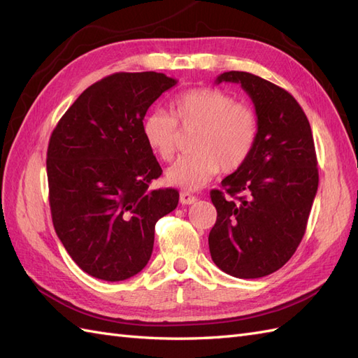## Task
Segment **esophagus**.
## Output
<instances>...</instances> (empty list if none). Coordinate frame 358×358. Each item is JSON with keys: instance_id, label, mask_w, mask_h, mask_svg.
Wrapping results in <instances>:
<instances>
[{"instance_id": "esophagus-1", "label": "esophagus", "mask_w": 358, "mask_h": 358, "mask_svg": "<svg viewBox=\"0 0 358 358\" xmlns=\"http://www.w3.org/2000/svg\"><path fill=\"white\" fill-rule=\"evenodd\" d=\"M196 201V196L192 195L190 192H181L180 194V203L185 204V206H189V204H194Z\"/></svg>"}]
</instances>
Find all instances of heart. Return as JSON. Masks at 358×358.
<instances>
[{
    "instance_id": "1",
    "label": "heart",
    "mask_w": 358,
    "mask_h": 358,
    "mask_svg": "<svg viewBox=\"0 0 358 358\" xmlns=\"http://www.w3.org/2000/svg\"><path fill=\"white\" fill-rule=\"evenodd\" d=\"M177 125L198 127L190 142L194 152L182 155L166 172L169 185L189 190L206 186L219 169L234 172L242 168L251 157L259 136L254 110L215 87L181 92L172 99L171 115L155 108L145 116V143L163 162H171L176 155Z\"/></svg>"
}]
</instances>
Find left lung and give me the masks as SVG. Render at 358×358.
Segmentation results:
<instances>
[{"mask_svg": "<svg viewBox=\"0 0 358 358\" xmlns=\"http://www.w3.org/2000/svg\"><path fill=\"white\" fill-rule=\"evenodd\" d=\"M239 83L259 119L255 148L242 168L212 190L216 224L208 248L216 266L236 278H260L286 264L306 233L317 192L313 134L287 90L250 72L230 71L215 83Z\"/></svg>", "mask_w": 358, "mask_h": 358, "instance_id": "8db88e82", "label": "left lung"}]
</instances>
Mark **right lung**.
I'll use <instances>...</instances> for the list:
<instances>
[{"instance_id":"add662e5","label":"right lung","mask_w":358,"mask_h":358,"mask_svg":"<svg viewBox=\"0 0 358 358\" xmlns=\"http://www.w3.org/2000/svg\"><path fill=\"white\" fill-rule=\"evenodd\" d=\"M176 85L152 71L108 76L76 99L50 137L54 230L92 277L122 281L141 272L155 222L178 204V190L148 189L162 168L142 134L146 110Z\"/></svg>"}]
</instances>
